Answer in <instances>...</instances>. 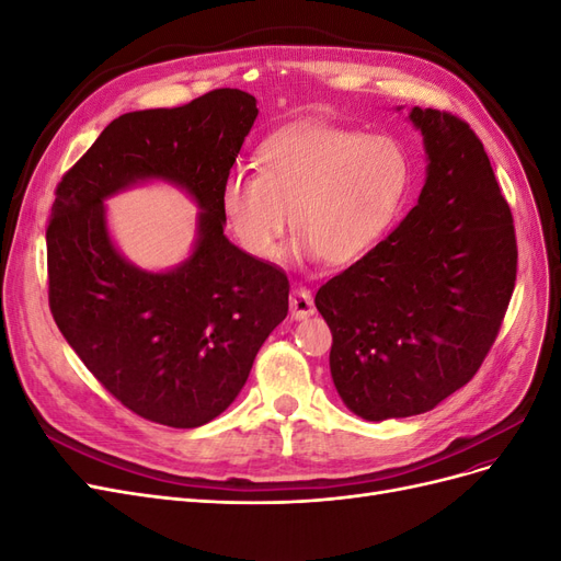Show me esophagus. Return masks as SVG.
Listing matches in <instances>:
<instances>
[{
	"label": "esophagus",
	"mask_w": 561,
	"mask_h": 561,
	"mask_svg": "<svg viewBox=\"0 0 561 561\" xmlns=\"http://www.w3.org/2000/svg\"><path fill=\"white\" fill-rule=\"evenodd\" d=\"M290 313L295 320H304L316 313V304L307 287H295L290 293Z\"/></svg>",
	"instance_id": "obj_1"
}]
</instances>
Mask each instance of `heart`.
<instances>
[{
  "instance_id": "heart-1",
  "label": "heart",
  "mask_w": 561,
  "mask_h": 561,
  "mask_svg": "<svg viewBox=\"0 0 561 561\" xmlns=\"http://www.w3.org/2000/svg\"><path fill=\"white\" fill-rule=\"evenodd\" d=\"M407 186L410 161L393 138L304 124L262 145L257 175L233 171L219 208L254 260H280L290 215L297 257L346 266L379 243Z\"/></svg>"
}]
</instances>
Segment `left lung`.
I'll return each mask as SVG.
<instances>
[{
	"label": "left lung",
	"instance_id": "8db88e82",
	"mask_svg": "<svg viewBox=\"0 0 561 561\" xmlns=\"http://www.w3.org/2000/svg\"><path fill=\"white\" fill-rule=\"evenodd\" d=\"M410 122L428 161L419 203L316 295L334 388L365 421L431 412L466 386L517 278L511 206L478 135L431 107H412Z\"/></svg>",
	"mask_w": 561,
	"mask_h": 561
}]
</instances>
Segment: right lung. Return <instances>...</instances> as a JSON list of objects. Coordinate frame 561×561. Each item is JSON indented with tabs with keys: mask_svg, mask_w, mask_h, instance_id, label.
I'll return each mask as SVG.
<instances>
[{
	"mask_svg": "<svg viewBox=\"0 0 561 561\" xmlns=\"http://www.w3.org/2000/svg\"><path fill=\"white\" fill-rule=\"evenodd\" d=\"M257 112L239 89L128 112L56 190L46 229L50 313L91 375L161 426L196 428L222 414L287 316V276L236 248L219 208ZM151 179L178 185L202 210L191 257L168 272L128 263L106 229L104 201Z\"/></svg>",
	"mask_w": 561,
	"mask_h": 561,
	"instance_id": "obj_1",
	"label": "right lung"
}]
</instances>
